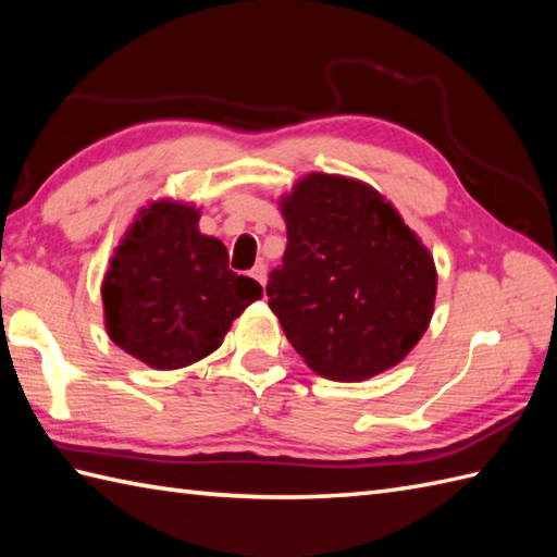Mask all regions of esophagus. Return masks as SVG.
Here are the masks:
<instances>
[{"mask_svg":"<svg viewBox=\"0 0 557 557\" xmlns=\"http://www.w3.org/2000/svg\"><path fill=\"white\" fill-rule=\"evenodd\" d=\"M251 277L258 282L260 287H265V282H268V268H265L263 263H258V265L251 270Z\"/></svg>","mask_w":557,"mask_h":557,"instance_id":"esophagus-1","label":"esophagus"}]
</instances>
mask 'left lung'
Wrapping results in <instances>:
<instances>
[{"label":"left lung","instance_id":"obj_1","mask_svg":"<svg viewBox=\"0 0 557 557\" xmlns=\"http://www.w3.org/2000/svg\"><path fill=\"white\" fill-rule=\"evenodd\" d=\"M280 210L287 248L265 292L289 345L330 381L393 369L433 318L429 248L383 194L351 176L306 174Z\"/></svg>","mask_w":557,"mask_h":557}]
</instances>
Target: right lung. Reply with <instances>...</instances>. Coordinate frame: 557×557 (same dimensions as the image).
I'll use <instances>...</instances> for the list:
<instances>
[{
  "mask_svg": "<svg viewBox=\"0 0 557 557\" xmlns=\"http://www.w3.org/2000/svg\"><path fill=\"white\" fill-rule=\"evenodd\" d=\"M198 220L194 203L150 200L128 224L102 280L110 339L156 371L206 359L234 318L263 297L256 280L230 270L227 246L200 234Z\"/></svg>",
  "mask_w": 557,
  "mask_h": 557,
  "instance_id": "right-lung-1",
  "label": "right lung"
}]
</instances>
